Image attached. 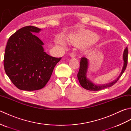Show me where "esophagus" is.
Segmentation results:
<instances>
[{
    "instance_id": "obj_1",
    "label": "esophagus",
    "mask_w": 131,
    "mask_h": 131,
    "mask_svg": "<svg viewBox=\"0 0 131 131\" xmlns=\"http://www.w3.org/2000/svg\"><path fill=\"white\" fill-rule=\"evenodd\" d=\"M70 57H71V58H74V57H75V53H74V52H72V53H71L70 54Z\"/></svg>"
}]
</instances>
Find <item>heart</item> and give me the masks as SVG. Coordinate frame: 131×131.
Here are the masks:
<instances>
[{
    "label": "heart",
    "instance_id": "b5f03b06",
    "mask_svg": "<svg viewBox=\"0 0 131 131\" xmlns=\"http://www.w3.org/2000/svg\"><path fill=\"white\" fill-rule=\"evenodd\" d=\"M97 39L98 37L95 34L90 30L85 29L78 30L70 37V41L75 46H82L86 44L87 46H90L96 43ZM56 43L58 45L62 46H65L67 44V41L62 38H58Z\"/></svg>",
    "mask_w": 131,
    "mask_h": 131
}]
</instances>
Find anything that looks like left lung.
<instances>
[{
	"mask_svg": "<svg viewBox=\"0 0 131 131\" xmlns=\"http://www.w3.org/2000/svg\"><path fill=\"white\" fill-rule=\"evenodd\" d=\"M123 66L122 68V70L121 73L119 77L115 80H113V82L106 83L104 84H96L95 83L89 79L87 78V72L88 69L89 62L88 60L85 57H83L81 58L80 62V68L78 73L77 77L80 85H82L83 88H85V90L89 91H97L103 90L106 88L112 87L115 83H116L119 79L120 78L122 74H123L125 70H126L127 65V60H128V48L126 47L124 49L123 54Z\"/></svg>",
	"mask_w": 131,
	"mask_h": 131,
	"instance_id": "left-lung-1",
	"label": "left lung"
}]
</instances>
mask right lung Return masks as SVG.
<instances>
[{"instance_id":"obj_1","label":"right lung","mask_w":131,"mask_h":131,"mask_svg":"<svg viewBox=\"0 0 131 131\" xmlns=\"http://www.w3.org/2000/svg\"><path fill=\"white\" fill-rule=\"evenodd\" d=\"M41 30L35 26L24 27L8 40L4 58V70L13 84L21 90L43 88L61 59L44 52L43 42L32 34Z\"/></svg>"}]
</instances>
